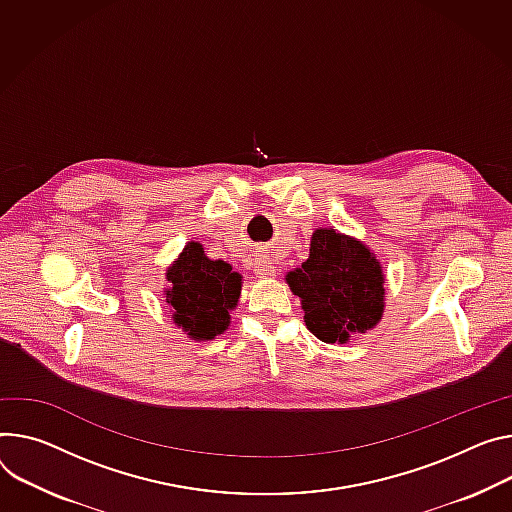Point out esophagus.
<instances>
[{"instance_id": "1", "label": "esophagus", "mask_w": 512, "mask_h": 512, "mask_svg": "<svg viewBox=\"0 0 512 512\" xmlns=\"http://www.w3.org/2000/svg\"><path fill=\"white\" fill-rule=\"evenodd\" d=\"M255 275L257 277H271L273 275V267L265 259H257L255 261Z\"/></svg>"}]
</instances>
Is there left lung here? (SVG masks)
Returning a JSON list of instances; mask_svg holds the SVG:
<instances>
[{
  "mask_svg": "<svg viewBox=\"0 0 512 512\" xmlns=\"http://www.w3.org/2000/svg\"><path fill=\"white\" fill-rule=\"evenodd\" d=\"M300 298L306 329L322 343L345 345L367 333L386 308V275L369 247L337 228H316L308 259L286 273Z\"/></svg>",
  "mask_w": 512,
  "mask_h": 512,
  "instance_id": "1",
  "label": "left lung"
}]
</instances>
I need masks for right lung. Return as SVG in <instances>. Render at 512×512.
Segmentation results:
<instances>
[{
	"instance_id": "obj_1",
	"label": "right lung",
	"mask_w": 512,
	"mask_h": 512,
	"mask_svg": "<svg viewBox=\"0 0 512 512\" xmlns=\"http://www.w3.org/2000/svg\"><path fill=\"white\" fill-rule=\"evenodd\" d=\"M165 300L175 327L194 341H212L230 324V310L241 298L243 275L222 259L206 257L200 243L190 241L167 267Z\"/></svg>"
}]
</instances>
